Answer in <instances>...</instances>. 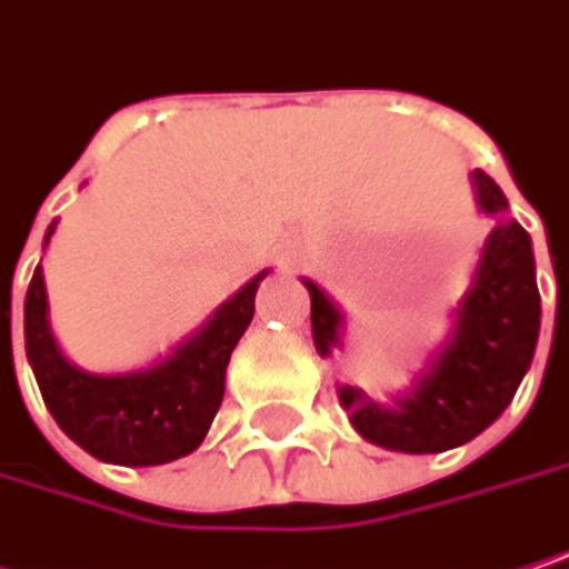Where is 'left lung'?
Wrapping results in <instances>:
<instances>
[{"label":"left lung","instance_id":"obj_1","mask_svg":"<svg viewBox=\"0 0 569 569\" xmlns=\"http://www.w3.org/2000/svg\"><path fill=\"white\" fill-rule=\"evenodd\" d=\"M480 212L496 218L486 238L473 283L453 309L448 345L431 357L406 392L389 402L370 399L357 386H341L338 399L351 425L370 445L402 453H441L473 441L512 402L531 367L541 331V296L535 280L531 238L509 218L502 189L473 170ZM312 338L321 357L341 345L345 318L312 280Z\"/></svg>","mask_w":569,"mask_h":569}]
</instances>
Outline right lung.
I'll return each mask as SVG.
<instances>
[{
	"label": "right lung",
	"mask_w": 569,
	"mask_h": 569,
	"mask_svg": "<svg viewBox=\"0 0 569 569\" xmlns=\"http://www.w3.org/2000/svg\"><path fill=\"white\" fill-rule=\"evenodd\" d=\"M53 228L57 221L44 234V248ZM267 273L260 270L224 299L196 335L153 367L102 377L73 367L57 348L38 263L24 296V353L53 421L86 453L121 467H157L196 451L221 406L228 360L251 325L253 296Z\"/></svg>",
	"instance_id": "obj_1"
}]
</instances>
